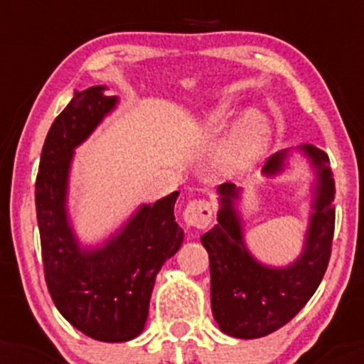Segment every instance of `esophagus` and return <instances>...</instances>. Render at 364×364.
I'll list each match as a JSON object with an SVG mask.
<instances>
[{"label":"esophagus","mask_w":364,"mask_h":364,"mask_svg":"<svg viewBox=\"0 0 364 364\" xmlns=\"http://www.w3.org/2000/svg\"><path fill=\"white\" fill-rule=\"evenodd\" d=\"M213 215V205L209 200L199 199V200H190L186 204L185 211H183V220L188 227H196V229H205L211 223Z\"/></svg>","instance_id":"1"}]
</instances>
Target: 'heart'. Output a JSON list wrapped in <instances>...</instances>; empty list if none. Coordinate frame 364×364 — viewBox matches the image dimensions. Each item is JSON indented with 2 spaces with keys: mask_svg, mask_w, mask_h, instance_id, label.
Masks as SVG:
<instances>
[{
  "mask_svg": "<svg viewBox=\"0 0 364 364\" xmlns=\"http://www.w3.org/2000/svg\"><path fill=\"white\" fill-rule=\"evenodd\" d=\"M222 111L208 114V121H218ZM271 128L266 116L257 111L245 114L230 132L222 151V161L227 168H245L253 164L269 142Z\"/></svg>",
  "mask_w": 364,
  "mask_h": 364,
  "instance_id": "obj_1",
  "label": "heart"
}]
</instances>
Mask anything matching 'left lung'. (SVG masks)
<instances>
[{"label":"left lung","instance_id":"obj_1","mask_svg":"<svg viewBox=\"0 0 364 364\" xmlns=\"http://www.w3.org/2000/svg\"><path fill=\"white\" fill-rule=\"evenodd\" d=\"M301 149L317 171V185L303 253L291 266L269 267L253 259L234 208L240 190L234 183L218 186V223L200 241L209 253L213 315L218 328L234 338H260L287 324L314 296L328 269L335 234V179L322 149L311 144ZM285 156L287 151L269 156L264 174H278Z\"/></svg>","mask_w":364,"mask_h":364}]
</instances>
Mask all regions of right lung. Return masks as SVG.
I'll use <instances>...</instances> for the list:
<instances>
[{
  "mask_svg": "<svg viewBox=\"0 0 364 364\" xmlns=\"http://www.w3.org/2000/svg\"><path fill=\"white\" fill-rule=\"evenodd\" d=\"M104 91H75L54 119L36 174V220L47 289L60 314L90 338L128 341L144 329L161 264L183 243L174 218L179 192L141 205L104 247H79L67 213L68 172L73 149L116 107L117 98Z\"/></svg>",
  "mask_w": 364,
  "mask_h": 364,
  "instance_id": "obj_1",
  "label": "right lung"
}]
</instances>
